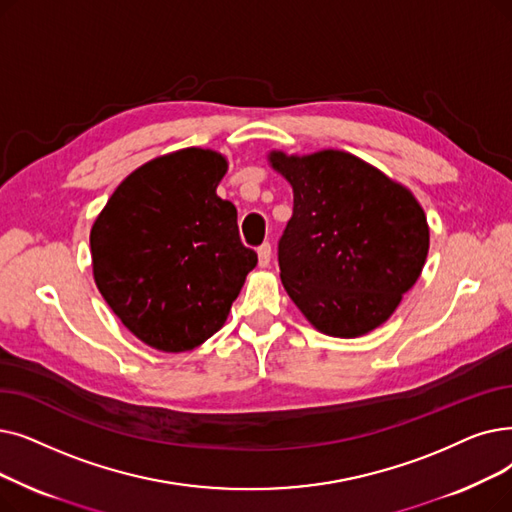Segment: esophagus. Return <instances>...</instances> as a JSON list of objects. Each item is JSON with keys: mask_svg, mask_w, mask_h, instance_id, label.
<instances>
[{"mask_svg": "<svg viewBox=\"0 0 512 512\" xmlns=\"http://www.w3.org/2000/svg\"><path fill=\"white\" fill-rule=\"evenodd\" d=\"M257 257H259V265H261V268H268L270 261H272V247H270V242H263V244H261V247L257 249Z\"/></svg>", "mask_w": 512, "mask_h": 512, "instance_id": "obj_1", "label": "esophagus"}]
</instances>
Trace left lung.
Returning <instances> with one entry per match:
<instances>
[{
	"label": "left lung",
	"instance_id": "8db88e82",
	"mask_svg": "<svg viewBox=\"0 0 512 512\" xmlns=\"http://www.w3.org/2000/svg\"><path fill=\"white\" fill-rule=\"evenodd\" d=\"M268 161L293 188L278 244L284 291L324 335H368L425 268V211L406 186L345 150H272Z\"/></svg>",
	"mask_w": 512,
	"mask_h": 512
}]
</instances>
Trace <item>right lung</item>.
<instances>
[{"mask_svg":"<svg viewBox=\"0 0 512 512\" xmlns=\"http://www.w3.org/2000/svg\"><path fill=\"white\" fill-rule=\"evenodd\" d=\"M224 154L182 148L131 171L96 217L92 268L108 307L142 343L190 351L224 326L257 253L217 196Z\"/></svg>","mask_w":512,"mask_h":512,"instance_id":"obj_1","label":"right lung"}]
</instances>
